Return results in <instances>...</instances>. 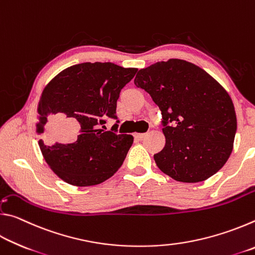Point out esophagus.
Masks as SVG:
<instances>
[{"instance_id":"34e87169","label":"esophagus","mask_w":255,"mask_h":255,"mask_svg":"<svg viewBox=\"0 0 255 255\" xmlns=\"http://www.w3.org/2000/svg\"><path fill=\"white\" fill-rule=\"evenodd\" d=\"M146 136V133H135V138L138 140H141Z\"/></svg>"}]
</instances>
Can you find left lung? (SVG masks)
I'll return each instance as SVG.
<instances>
[{
	"instance_id": "1",
	"label": "left lung",
	"mask_w": 255,
	"mask_h": 255,
	"mask_svg": "<svg viewBox=\"0 0 255 255\" xmlns=\"http://www.w3.org/2000/svg\"><path fill=\"white\" fill-rule=\"evenodd\" d=\"M133 84L161 110L165 146L154 155L159 170L195 183L222 169L237 123L232 99L217 81L195 64L169 59L138 71Z\"/></svg>"
}]
</instances>
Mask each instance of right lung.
Listing matches in <instances>:
<instances>
[{
	"mask_svg": "<svg viewBox=\"0 0 255 255\" xmlns=\"http://www.w3.org/2000/svg\"><path fill=\"white\" fill-rule=\"evenodd\" d=\"M136 72L109 62L76 64L44 89L37 131L44 133L46 126L48 131L39 147L50 169L65 182L99 184L123 165L133 138L118 132L119 120L108 132L103 125L108 119L117 120L120 91ZM67 122L72 124L70 132L63 130Z\"/></svg>",
	"mask_w": 255,
	"mask_h": 255,
	"instance_id": "right-lung-1",
	"label": "right lung"
}]
</instances>
